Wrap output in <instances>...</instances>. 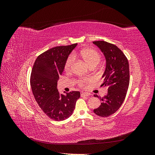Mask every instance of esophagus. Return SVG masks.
<instances>
[{"instance_id":"34e87169","label":"esophagus","mask_w":155,"mask_h":155,"mask_svg":"<svg viewBox=\"0 0 155 155\" xmlns=\"http://www.w3.org/2000/svg\"><path fill=\"white\" fill-rule=\"evenodd\" d=\"M91 94L87 92H81V96H89Z\"/></svg>"}]
</instances>
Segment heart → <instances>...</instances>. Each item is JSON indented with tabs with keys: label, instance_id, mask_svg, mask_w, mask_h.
Wrapping results in <instances>:
<instances>
[{
	"label": "heart",
	"instance_id": "1",
	"mask_svg": "<svg viewBox=\"0 0 155 155\" xmlns=\"http://www.w3.org/2000/svg\"><path fill=\"white\" fill-rule=\"evenodd\" d=\"M80 55L84 61H85L89 67H91L94 64L97 65L99 63L101 59L100 55L97 53V51L91 48L83 50L81 51ZM73 63L74 57L72 55H71L67 59V61L64 64V70H66L67 72H69L71 70ZM88 82H90V79H81L78 81L79 85L80 86H84L85 84L88 83Z\"/></svg>",
	"mask_w": 155,
	"mask_h": 155
}]
</instances>
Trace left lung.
Returning a JSON list of instances; mask_svg holds the SVG:
<instances>
[{
    "instance_id": "obj_1",
    "label": "left lung",
    "mask_w": 155,
    "mask_h": 155,
    "mask_svg": "<svg viewBox=\"0 0 155 155\" xmlns=\"http://www.w3.org/2000/svg\"><path fill=\"white\" fill-rule=\"evenodd\" d=\"M104 54L106 66L102 78L104 79L102 86H108L107 94L100 97L101 105L94 109V112L101 117H107L114 114L122 105L129 85V67L128 60L123 53L113 44L104 41H94Z\"/></svg>"
}]
</instances>
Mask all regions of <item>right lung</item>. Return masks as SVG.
Returning <instances> with one entry per match:
<instances>
[{
	"instance_id": "1",
	"label": "right lung",
	"mask_w": 155,
	"mask_h": 155,
	"mask_svg": "<svg viewBox=\"0 0 155 155\" xmlns=\"http://www.w3.org/2000/svg\"><path fill=\"white\" fill-rule=\"evenodd\" d=\"M77 45L76 43L49 49L37 57L32 68L30 85L33 94L42 110L55 121L68 118L80 97L79 91L64 95L58 90L59 76L63 72L68 55Z\"/></svg>"
}]
</instances>
